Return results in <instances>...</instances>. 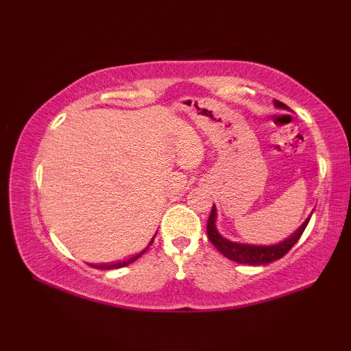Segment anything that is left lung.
I'll return each instance as SVG.
<instances>
[{
	"label": "left lung",
	"instance_id": "left-lung-1",
	"mask_svg": "<svg viewBox=\"0 0 351 351\" xmlns=\"http://www.w3.org/2000/svg\"><path fill=\"white\" fill-rule=\"evenodd\" d=\"M274 106L278 110H288V106L274 100ZM311 215H308L302 226L294 234H291L288 239L276 243V245H249V243H240L226 239L217 229V207L213 204L209 221H207V237L213 246H215L219 252H221L226 258L235 261L240 265H251V266H260L268 265L282 258L291 247H293L306 229L308 223H310Z\"/></svg>",
	"mask_w": 351,
	"mask_h": 351
}]
</instances>
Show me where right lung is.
I'll return each instance as SVG.
<instances>
[{"instance_id": "obj_1", "label": "right lung", "mask_w": 351, "mask_h": 351, "mask_svg": "<svg viewBox=\"0 0 351 351\" xmlns=\"http://www.w3.org/2000/svg\"><path fill=\"white\" fill-rule=\"evenodd\" d=\"M154 239V237H153ZM153 239H152V241L148 243V246L152 245L153 243ZM148 246L144 249V251H141L139 254H136V255H133V257H130L128 260H123V261H119V263H112V265H93L94 268H97V269H119V268H123V266H128L130 263H133V261H136L138 260L142 254H144L147 249H148Z\"/></svg>"}]
</instances>
